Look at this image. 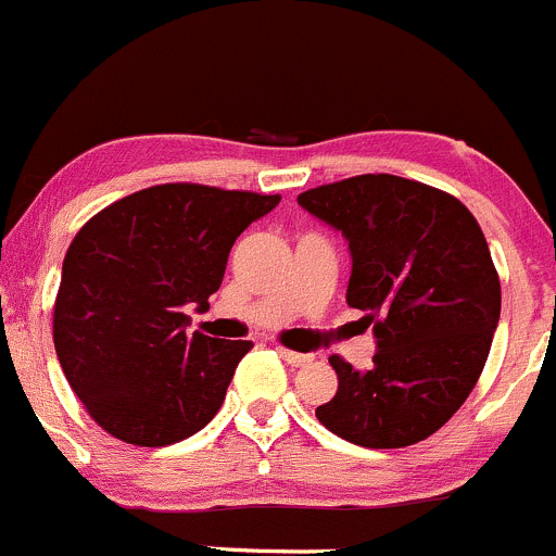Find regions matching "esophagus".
I'll return each instance as SVG.
<instances>
[{
	"label": "esophagus",
	"mask_w": 556,
	"mask_h": 556,
	"mask_svg": "<svg viewBox=\"0 0 556 556\" xmlns=\"http://www.w3.org/2000/svg\"><path fill=\"white\" fill-rule=\"evenodd\" d=\"M278 354L283 356L286 362H289L291 367H302V365H307V362L313 359L311 354H300V351H291V349H283V345H278Z\"/></svg>",
	"instance_id": "esophagus-1"
}]
</instances>
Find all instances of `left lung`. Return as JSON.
<instances>
[{"label": "left lung", "mask_w": 556, "mask_h": 556, "mask_svg": "<svg viewBox=\"0 0 556 556\" xmlns=\"http://www.w3.org/2000/svg\"><path fill=\"white\" fill-rule=\"evenodd\" d=\"M345 235V300L378 351L367 370L329 356L338 392L316 419L343 441L403 448L441 430L476 387L500 321V278L476 216L448 191L387 173L296 197Z\"/></svg>", "instance_id": "obj_1"}]
</instances>
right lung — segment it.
I'll list each match as a JSON object with an SVG mask.
<instances>
[{
	"instance_id": "1",
	"label": "right lung",
	"mask_w": 556,
	"mask_h": 556,
	"mask_svg": "<svg viewBox=\"0 0 556 556\" xmlns=\"http://www.w3.org/2000/svg\"><path fill=\"white\" fill-rule=\"evenodd\" d=\"M278 194L162 184L113 202L70 243L53 345L86 414L131 446H169L218 414L251 340L186 334L229 251Z\"/></svg>"
}]
</instances>
